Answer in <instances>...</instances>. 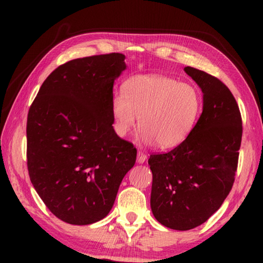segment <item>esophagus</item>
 Here are the masks:
<instances>
[{"mask_svg":"<svg viewBox=\"0 0 263 263\" xmlns=\"http://www.w3.org/2000/svg\"><path fill=\"white\" fill-rule=\"evenodd\" d=\"M146 159H147V155H146L145 153H142V152H138V158H137V161L139 162V163H144L145 161H146Z\"/></svg>","mask_w":263,"mask_h":263,"instance_id":"obj_1","label":"esophagus"}]
</instances>
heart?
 Here are the masks:
<instances>
[{"label":"heart","instance_id":"b5f03b06","mask_svg":"<svg viewBox=\"0 0 263 263\" xmlns=\"http://www.w3.org/2000/svg\"><path fill=\"white\" fill-rule=\"evenodd\" d=\"M115 92L111 111L118 135L137 124L146 144L169 148L181 144L193 130L202 108L198 89L166 75H137Z\"/></svg>","mask_w":263,"mask_h":263}]
</instances>
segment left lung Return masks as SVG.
I'll return each mask as SVG.
<instances>
[{
    "label": "left lung",
    "mask_w": 263,
    "mask_h": 263,
    "mask_svg": "<svg viewBox=\"0 0 263 263\" xmlns=\"http://www.w3.org/2000/svg\"><path fill=\"white\" fill-rule=\"evenodd\" d=\"M203 91V112L188 137L166 153L149 155L151 208L160 224L186 231L205 222L234 183L242 121L230 89L203 70L185 67Z\"/></svg>",
    "instance_id": "1"
}]
</instances>
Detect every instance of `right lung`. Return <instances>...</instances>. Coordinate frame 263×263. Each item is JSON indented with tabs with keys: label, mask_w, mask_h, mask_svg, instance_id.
I'll return each instance as SVG.
<instances>
[{
	"label": "right lung",
	"mask_w": 263,
	"mask_h": 263,
	"mask_svg": "<svg viewBox=\"0 0 263 263\" xmlns=\"http://www.w3.org/2000/svg\"><path fill=\"white\" fill-rule=\"evenodd\" d=\"M125 55L109 53L65 62L30 105L26 161L31 183L53 215L88 225L108 215L137 148L114 130L116 78Z\"/></svg>",
	"instance_id": "1"
}]
</instances>
